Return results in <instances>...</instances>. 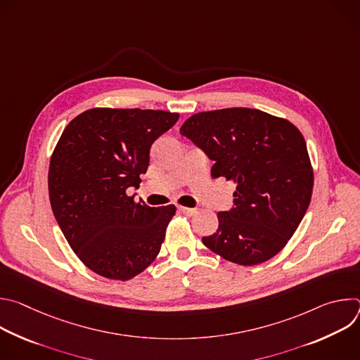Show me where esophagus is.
<instances>
[{"mask_svg":"<svg viewBox=\"0 0 360 360\" xmlns=\"http://www.w3.org/2000/svg\"><path fill=\"white\" fill-rule=\"evenodd\" d=\"M178 211H179L181 214H184V215H188V217H192V215H195V214L198 212L196 208H186V207H182V205H179Z\"/></svg>","mask_w":360,"mask_h":360,"instance_id":"34e87169","label":"esophagus"}]
</instances>
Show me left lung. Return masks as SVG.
Wrapping results in <instances>:
<instances>
[{
    "instance_id": "obj_1",
    "label": "left lung",
    "mask_w": 360,
    "mask_h": 360,
    "mask_svg": "<svg viewBox=\"0 0 360 360\" xmlns=\"http://www.w3.org/2000/svg\"><path fill=\"white\" fill-rule=\"evenodd\" d=\"M179 132L215 162L212 178L236 185L233 208L218 212L203 245L224 259L259 265L279 253L303 219L314 168L302 132L288 120L250 108L198 112Z\"/></svg>"
}]
</instances>
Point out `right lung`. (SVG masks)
I'll list each match as a JSON object with an SVG mask.
<instances>
[{"label":"right lung","instance_id":"right-lung-1","mask_svg":"<svg viewBox=\"0 0 360 360\" xmlns=\"http://www.w3.org/2000/svg\"><path fill=\"white\" fill-rule=\"evenodd\" d=\"M179 114L92 108L64 129L51 155L48 192L54 217L79 261L92 272L129 281L158 256L175 205L135 202L150 145Z\"/></svg>","mask_w":360,"mask_h":360}]
</instances>
